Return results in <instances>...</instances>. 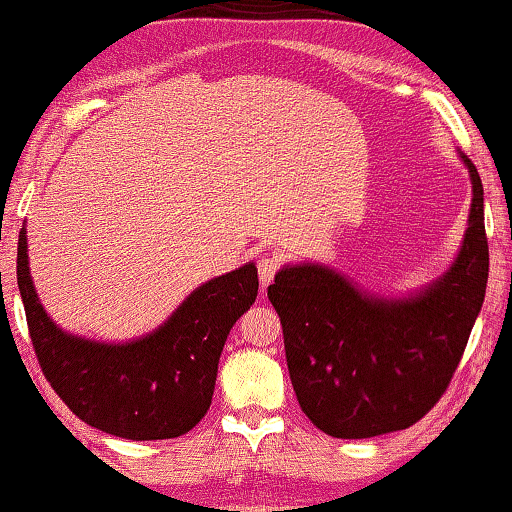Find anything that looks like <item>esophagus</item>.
Returning <instances> with one entry per match:
<instances>
[{
    "label": "esophagus",
    "instance_id": "obj_1",
    "mask_svg": "<svg viewBox=\"0 0 512 512\" xmlns=\"http://www.w3.org/2000/svg\"><path fill=\"white\" fill-rule=\"evenodd\" d=\"M278 269H280V259L278 257L264 255L262 259H259L257 271H259V285H262V289H266V287L271 285V280L276 278Z\"/></svg>",
    "mask_w": 512,
    "mask_h": 512
}]
</instances>
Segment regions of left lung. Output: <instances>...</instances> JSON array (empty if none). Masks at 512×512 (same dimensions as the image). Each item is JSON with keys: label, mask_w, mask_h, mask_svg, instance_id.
I'll return each instance as SVG.
<instances>
[{"label": "left lung", "mask_w": 512, "mask_h": 512, "mask_svg": "<svg viewBox=\"0 0 512 512\" xmlns=\"http://www.w3.org/2000/svg\"><path fill=\"white\" fill-rule=\"evenodd\" d=\"M474 183L469 227L455 264L414 299L361 294L326 266L282 269L269 285L289 379L303 414L338 439L407 430L446 393L485 299L483 183Z\"/></svg>", "instance_id": "8db88e82"}]
</instances>
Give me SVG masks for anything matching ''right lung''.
I'll return each instance as SVG.
<instances>
[{"label":"right lung","instance_id":"right-lung-1","mask_svg":"<svg viewBox=\"0 0 512 512\" xmlns=\"http://www.w3.org/2000/svg\"><path fill=\"white\" fill-rule=\"evenodd\" d=\"M18 239V287L45 379L80 421L133 441L181 437L207 414L220 352L255 303L257 269L246 264L197 287L147 338L103 345L59 331L38 303Z\"/></svg>","mask_w":512,"mask_h":512}]
</instances>
